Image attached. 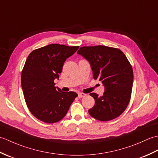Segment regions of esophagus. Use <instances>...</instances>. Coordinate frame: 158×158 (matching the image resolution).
<instances>
[{
  "label": "esophagus",
  "instance_id": "esophagus-1",
  "mask_svg": "<svg viewBox=\"0 0 158 158\" xmlns=\"http://www.w3.org/2000/svg\"><path fill=\"white\" fill-rule=\"evenodd\" d=\"M86 96V94L84 93H79L78 94V97L79 98H83V97Z\"/></svg>",
  "mask_w": 158,
  "mask_h": 158
}]
</instances>
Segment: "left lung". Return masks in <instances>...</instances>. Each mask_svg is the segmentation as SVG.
Segmentation results:
<instances>
[{
  "label": "left lung",
  "mask_w": 158,
  "mask_h": 158,
  "mask_svg": "<svg viewBox=\"0 0 158 158\" xmlns=\"http://www.w3.org/2000/svg\"><path fill=\"white\" fill-rule=\"evenodd\" d=\"M77 53L88 60L94 79L101 81L105 88L100 97L96 93L89 94L95 100L94 106L88 110L89 115L102 122L117 118L127 108L132 94L131 64L120 49L110 47L84 46Z\"/></svg>",
  "instance_id": "obj_1"
}]
</instances>
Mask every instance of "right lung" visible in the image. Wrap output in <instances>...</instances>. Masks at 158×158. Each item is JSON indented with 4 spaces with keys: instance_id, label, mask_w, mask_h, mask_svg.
<instances>
[{
    "instance_id": "1",
    "label": "right lung",
    "mask_w": 158,
    "mask_h": 158,
    "mask_svg": "<svg viewBox=\"0 0 158 158\" xmlns=\"http://www.w3.org/2000/svg\"><path fill=\"white\" fill-rule=\"evenodd\" d=\"M79 48L50 44L33 50L26 60L21 75L23 96L30 111L41 122H59L78 96L56 88L54 80L59 78L66 58Z\"/></svg>"
}]
</instances>
